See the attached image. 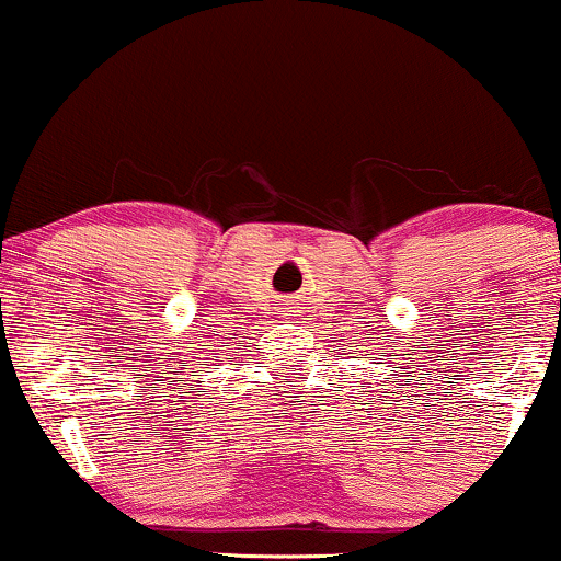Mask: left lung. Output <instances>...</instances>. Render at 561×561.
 <instances>
[{"label":"left lung","mask_w":561,"mask_h":561,"mask_svg":"<svg viewBox=\"0 0 561 561\" xmlns=\"http://www.w3.org/2000/svg\"><path fill=\"white\" fill-rule=\"evenodd\" d=\"M388 367H390V365H388Z\"/></svg>","instance_id":"obj_1"}]
</instances>
